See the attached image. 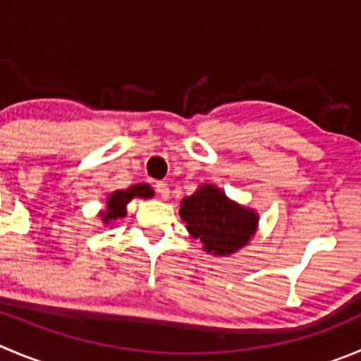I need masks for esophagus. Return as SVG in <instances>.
<instances>
[{
    "label": "esophagus",
    "instance_id": "esophagus-1",
    "mask_svg": "<svg viewBox=\"0 0 361 361\" xmlns=\"http://www.w3.org/2000/svg\"><path fill=\"white\" fill-rule=\"evenodd\" d=\"M156 191L161 198H164V200H166V198H170V188H168V184L156 183Z\"/></svg>",
    "mask_w": 361,
    "mask_h": 361
}]
</instances>
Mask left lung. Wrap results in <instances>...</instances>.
<instances>
[{"label": "left lung", "mask_w": 361, "mask_h": 361, "mask_svg": "<svg viewBox=\"0 0 361 361\" xmlns=\"http://www.w3.org/2000/svg\"><path fill=\"white\" fill-rule=\"evenodd\" d=\"M183 221L193 238L200 239L207 253L226 257L248 245L259 223L253 209L230 200L219 188L204 184L191 197L183 198Z\"/></svg>", "instance_id": "8db88e82"}]
</instances>
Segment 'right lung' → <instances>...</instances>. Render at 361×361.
<instances>
[{
    "instance_id": "obj_1",
    "label": "right lung",
    "mask_w": 361,
    "mask_h": 361,
    "mask_svg": "<svg viewBox=\"0 0 361 361\" xmlns=\"http://www.w3.org/2000/svg\"><path fill=\"white\" fill-rule=\"evenodd\" d=\"M154 190L149 184H135V186L127 188V190H118L111 193L106 200V211H101L102 223H111L115 219L123 218L126 216V205L133 200V198H152Z\"/></svg>"
}]
</instances>
